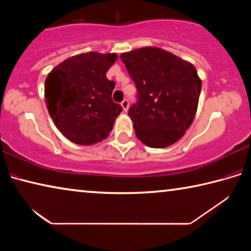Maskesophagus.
Listing matches in <instances>:
<instances>
[{"label": "esophagus", "instance_id": "34e87169", "mask_svg": "<svg viewBox=\"0 0 251 251\" xmlns=\"http://www.w3.org/2000/svg\"><path fill=\"white\" fill-rule=\"evenodd\" d=\"M122 107H123V110H124V112H127V110H128V107H129V101H128V100H124L122 101Z\"/></svg>", "mask_w": 251, "mask_h": 251}]
</instances>
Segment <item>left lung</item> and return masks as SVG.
I'll list each match as a JSON object with an SVG mask.
<instances>
[{"instance_id":"8db88e82","label":"left lung","mask_w":251,"mask_h":251,"mask_svg":"<svg viewBox=\"0 0 251 251\" xmlns=\"http://www.w3.org/2000/svg\"><path fill=\"white\" fill-rule=\"evenodd\" d=\"M137 101L129 107L136 136L151 148L171 146L196 115L201 80L190 63L158 48L123 53Z\"/></svg>"}]
</instances>
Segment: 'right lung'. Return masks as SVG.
<instances>
[{
    "label": "right lung",
    "instance_id": "right-lung-1",
    "mask_svg": "<svg viewBox=\"0 0 251 251\" xmlns=\"http://www.w3.org/2000/svg\"><path fill=\"white\" fill-rule=\"evenodd\" d=\"M117 55L90 52L58 64L45 79V100L57 129L71 142L93 145L113 129L122 106L114 103L115 83L106 73Z\"/></svg>",
    "mask_w": 251,
    "mask_h": 251
}]
</instances>
